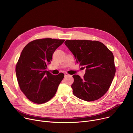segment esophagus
<instances>
[{"label": "esophagus", "instance_id": "esophagus-1", "mask_svg": "<svg viewBox=\"0 0 133 133\" xmlns=\"http://www.w3.org/2000/svg\"><path fill=\"white\" fill-rule=\"evenodd\" d=\"M68 75V74H67V72H65V73H64V76H65V77H66V76H67Z\"/></svg>", "mask_w": 133, "mask_h": 133}]
</instances>
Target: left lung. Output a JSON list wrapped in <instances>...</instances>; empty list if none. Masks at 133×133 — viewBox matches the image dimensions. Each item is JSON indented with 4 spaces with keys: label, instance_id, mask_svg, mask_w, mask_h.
I'll list each match as a JSON object with an SVG mask.
<instances>
[{
    "label": "left lung",
    "instance_id": "obj_1",
    "mask_svg": "<svg viewBox=\"0 0 133 133\" xmlns=\"http://www.w3.org/2000/svg\"><path fill=\"white\" fill-rule=\"evenodd\" d=\"M65 44L76 62L86 68L83 78L77 75L72 76L74 95L87 102L98 99L108 90L115 74L112 52L98 41L67 40Z\"/></svg>",
    "mask_w": 133,
    "mask_h": 133
}]
</instances>
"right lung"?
<instances>
[{
	"label": "right lung",
	"mask_w": 133,
	"mask_h": 133,
	"mask_svg": "<svg viewBox=\"0 0 133 133\" xmlns=\"http://www.w3.org/2000/svg\"><path fill=\"white\" fill-rule=\"evenodd\" d=\"M64 39L45 38L33 41L23 49L17 63L16 74L21 90L36 104L51 99L64 77L60 73L54 75L46 70L54 52Z\"/></svg>",
	"instance_id": "right-lung-1"
}]
</instances>
